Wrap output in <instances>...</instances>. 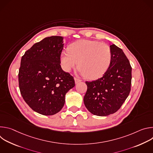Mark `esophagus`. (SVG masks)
<instances>
[{
    "mask_svg": "<svg viewBox=\"0 0 153 153\" xmlns=\"http://www.w3.org/2000/svg\"><path fill=\"white\" fill-rule=\"evenodd\" d=\"M74 80H75V83L76 84H77V83H78L81 82V80H80L79 79H77V78H74Z\"/></svg>",
    "mask_w": 153,
    "mask_h": 153,
    "instance_id": "34e87169",
    "label": "esophagus"
}]
</instances>
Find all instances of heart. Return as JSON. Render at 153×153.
I'll return each instance as SVG.
<instances>
[{"mask_svg":"<svg viewBox=\"0 0 153 153\" xmlns=\"http://www.w3.org/2000/svg\"><path fill=\"white\" fill-rule=\"evenodd\" d=\"M111 59V50L108 45L85 39L71 43L68 51H62L60 56L64 71L70 72L77 64L80 74L89 79L102 76L110 67Z\"/></svg>","mask_w":153,"mask_h":153,"instance_id":"b5f03b06","label":"heart"}]
</instances>
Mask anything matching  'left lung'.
<instances>
[{
  "mask_svg": "<svg viewBox=\"0 0 153 153\" xmlns=\"http://www.w3.org/2000/svg\"><path fill=\"white\" fill-rule=\"evenodd\" d=\"M111 64L100 78L85 82L87 91L84 104L91 113L106 116L116 113L128 97L131 85L129 61L122 50L114 44L110 45Z\"/></svg>",
  "mask_w": 153,
  "mask_h": 153,
  "instance_id": "1",
  "label": "left lung"
}]
</instances>
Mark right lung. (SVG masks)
<instances>
[{
    "label": "right lung",
    "mask_w": 153,
    "mask_h": 153,
    "mask_svg": "<svg viewBox=\"0 0 153 153\" xmlns=\"http://www.w3.org/2000/svg\"><path fill=\"white\" fill-rule=\"evenodd\" d=\"M63 39H43L21 59L18 74L21 95L33 110L42 115L59 112L65 104V94L75 86L73 77L63 71L60 65Z\"/></svg>",
    "instance_id": "add662e5"
}]
</instances>
